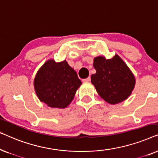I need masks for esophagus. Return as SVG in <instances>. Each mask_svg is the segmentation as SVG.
<instances>
[{"label": "esophagus", "mask_w": 158, "mask_h": 158, "mask_svg": "<svg viewBox=\"0 0 158 158\" xmlns=\"http://www.w3.org/2000/svg\"><path fill=\"white\" fill-rule=\"evenodd\" d=\"M90 77H87V78L83 80V82H84V83H88V82H90Z\"/></svg>", "instance_id": "obj_1"}]
</instances>
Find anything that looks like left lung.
Returning a JSON list of instances; mask_svg holds the SVG:
<instances>
[{"label":"left lung","instance_id":"obj_1","mask_svg":"<svg viewBox=\"0 0 158 158\" xmlns=\"http://www.w3.org/2000/svg\"><path fill=\"white\" fill-rule=\"evenodd\" d=\"M96 73L91 75V83L97 93L110 104L122 102L130 96L135 85V78L125 62L116 55L106 60L94 58Z\"/></svg>","mask_w":158,"mask_h":158}]
</instances>
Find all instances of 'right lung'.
<instances>
[{
	"label": "right lung",
	"mask_w": 158,
	"mask_h": 158,
	"mask_svg": "<svg viewBox=\"0 0 158 158\" xmlns=\"http://www.w3.org/2000/svg\"><path fill=\"white\" fill-rule=\"evenodd\" d=\"M82 84L77 73L65 60L47 61L36 73L34 86L40 101L49 107L64 109L74 98Z\"/></svg>",
	"instance_id": "right-lung-1"
}]
</instances>
